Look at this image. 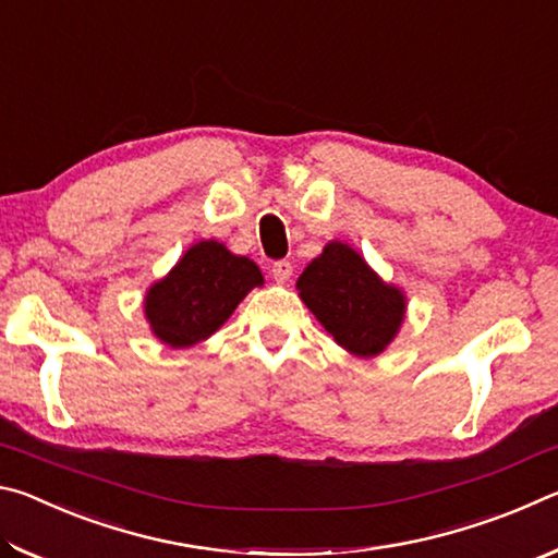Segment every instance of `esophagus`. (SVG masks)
I'll return each mask as SVG.
<instances>
[{
	"mask_svg": "<svg viewBox=\"0 0 558 558\" xmlns=\"http://www.w3.org/2000/svg\"><path fill=\"white\" fill-rule=\"evenodd\" d=\"M272 278L278 282H288L292 276V263L288 258H280V260H272Z\"/></svg>",
	"mask_w": 558,
	"mask_h": 558,
	"instance_id": "esophagus-1",
	"label": "esophagus"
}]
</instances>
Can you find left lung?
I'll list each match as a JSON object with an SVG mask.
<instances>
[{
    "instance_id": "8db88e82",
    "label": "left lung",
    "mask_w": 558,
    "mask_h": 558,
    "mask_svg": "<svg viewBox=\"0 0 558 558\" xmlns=\"http://www.w3.org/2000/svg\"><path fill=\"white\" fill-rule=\"evenodd\" d=\"M298 290L335 342L359 356L379 354L403 323L401 292L339 241L327 243L323 256L310 263Z\"/></svg>"
}]
</instances>
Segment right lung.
<instances>
[{"instance_id": "obj_1", "label": "right lung", "mask_w": 558, "mask_h": 558, "mask_svg": "<svg viewBox=\"0 0 558 558\" xmlns=\"http://www.w3.org/2000/svg\"><path fill=\"white\" fill-rule=\"evenodd\" d=\"M256 286H263L256 263L202 241L147 292L145 313L165 344L192 347L214 335Z\"/></svg>"}]
</instances>
